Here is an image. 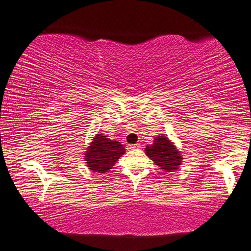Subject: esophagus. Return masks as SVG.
<instances>
[{
    "label": "esophagus",
    "instance_id": "esophagus-1",
    "mask_svg": "<svg viewBox=\"0 0 251 251\" xmlns=\"http://www.w3.org/2000/svg\"><path fill=\"white\" fill-rule=\"evenodd\" d=\"M140 148H141V144H140V143H136V144H128V146H127V149H128V150L140 149Z\"/></svg>",
    "mask_w": 251,
    "mask_h": 251
}]
</instances>
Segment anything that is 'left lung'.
Listing matches in <instances>:
<instances>
[{"mask_svg":"<svg viewBox=\"0 0 251 251\" xmlns=\"http://www.w3.org/2000/svg\"><path fill=\"white\" fill-rule=\"evenodd\" d=\"M146 154L165 172L176 171L183 161L181 151L165 135L154 137L153 143L146 147Z\"/></svg>","mask_w":251,"mask_h":251,"instance_id":"left-lung-1","label":"left lung"}]
</instances>
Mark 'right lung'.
<instances>
[{
    "mask_svg": "<svg viewBox=\"0 0 251 251\" xmlns=\"http://www.w3.org/2000/svg\"><path fill=\"white\" fill-rule=\"evenodd\" d=\"M124 153L125 148L121 142L108 139L103 134H97L86 148L84 159L91 172L107 173Z\"/></svg>",
    "mask_w": 251,
    "mask_h": 251,
    "instance_id": "add662e5",
    "label": "right lung"
}]
</instances>
